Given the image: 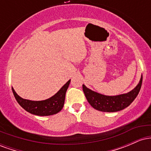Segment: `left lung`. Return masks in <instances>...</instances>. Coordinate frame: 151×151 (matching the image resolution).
<instances>
[{
  "mask_svg": "<svg viewBox=\"0 0 151 151\" xmlns=\"http://www.w3.org/2000/svg\"><path fill=\"white\" fill-rule=\"evenodd\" d=\"M143 76L141 75L139 82L136 87L129 92L116 96H106L96 91H92L83 84L84 94L93 109L104 112H116L128 107L136 98L141 89Z\"/></svg>",
  "mask_w": 151,
  "mask_h": 151,
  "instance_id": "1",
  "label": "left lung"
}]
</instances>
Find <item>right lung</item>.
I'll use <instances>...</instances> for the list:
<instances>
[{"label":"right lung","instance_id":"add662e5","mask_svg":"<svg viewBox=\"0 0 151 151\" xmlns=\"http://www.w3.org/2000/svg\"><path fill=\"white\" fill-rule=\"evenodd\" d=\"M70 81L71 79L64 84L61 89L52 96L42 101H32L25 99L18 95L13 87H12V90L15 99L26 111L34 115L45 116L58 114L63 108L66 92L70 84Z\"/></svg>","mask_w":151,"mask_h":151}]
</instances>
